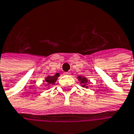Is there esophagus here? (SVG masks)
Wrapping results in <instances>:
<instances>
[{
	"label": "esophagus",
	"mask_w": 134,
	"mask_h": 134,
	"mask_svg": "<svg viewBox=\"0 0 134 134\" xmlns=\"http://www.w3.org/2000/svg\"><path fill=\"white\" fill-rule=\"evenodd\" d=\"M64 75H70V72H64Z\"/></svg>",
	"instance_id": "obj_1"
}]
</instances>
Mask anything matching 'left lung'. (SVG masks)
<instances>
[{"label":"left lung","mask_w":134,"mask_h":134,"mask_svg":"<svg viewBox=\"0 0 134 134\" xmlns=\"http://www.w3.org/2000/svg\"><path fill=\"white\" fill-rule=\"evenodd\" d=\"M78 79H79V81L81 83V86L85 87V88H88V83H89L88 79L85 78L84 76H81V75L78 76Z\"/></svg>","instance_id":"8db88e82"}]
</instances>
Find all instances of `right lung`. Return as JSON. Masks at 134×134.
Segmentation results:
<instances>
[{
  "instance_id": "add662e5",
  "label": "right lung",
  "mask_w": 134,
  "mask_h": 134,
  "mask_svg": "<svg viewBox=\"0 0 134 134\" xmlns=\"http://www.w3.org/2000/svg\"><path fill=\"white\" fill-rule=\"evenodd\" d=\"M59 77V73H56L54 75H48L46 78H45V82L47 83V84L51 86V84H54L55 82L56 81V80L58 79V78Z\"/></svg>"
}]
</instances>
